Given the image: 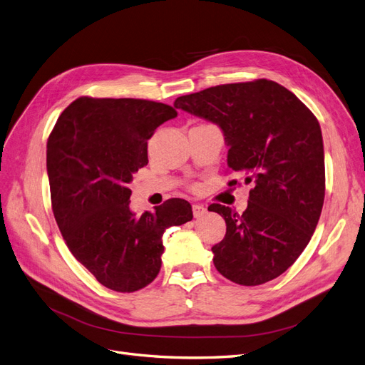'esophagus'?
I'll list each match as a JSON object with an SVG mask.
<instances>
[{"label": "esophagus", "mask_w": 365, "mask_h": 365, "mask_svg": "<svg viewBox=\"0 0 365 365\" xmlns=\"http://www.w3.org/2000/svg\"><path fill=\"white\" fill-rule=\"evenodd\" d=\"M192 213H194V218H203L205 215L207 213V209L203 205H194L192 206Z\"/></svg>", "instance_id": "34e87169"}]
</instances>
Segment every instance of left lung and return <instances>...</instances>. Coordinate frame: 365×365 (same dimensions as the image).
I'll return each instance as SVG.
<instances>
[{
    "label": "left lung",
    "instance_id": "8db88e82",
    "mask_svg": "<svg viewBox=\"0 0 365 365\" xmlns=\"http://www.w3.org/2000/svg\"><path fill=\"white\" fill-rule=\"evenodd\" d=\"M174 106L217 123L230 147L228 168L254 183L242 215L218 203L209 206L227 224L224 239L212 247L215 267L242 286L279 277L308 245L325 200L317 118L290 90L269 79L210 87L178 98Z\"/></svg>",
    "mask_w": 365,
    "mask_h": 365
}]
</instances>
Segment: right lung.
<instances>
[{
    "mask_svg": "<svg viewBox=\"0 0 365 365\" xmlns=\"http://www.w3.org/2000/svg\"><path fill=\"white\" fill-rule=\"evenodd\" d=\"M175 115L160 102L83 96L61 113L48 138L51 203L63 239L114 292L150 284L160 271L164 232L192 220L191 205L182 198L140 218L129 209L128 183L147 165V140Z\"/></svg>",
    "mask_w": 365,
    "mask_h": 365,
    "instance_id": "obj_1",
    "label": "right lung"
}]
</instances>
